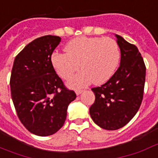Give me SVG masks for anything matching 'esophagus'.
I'll use <instances>...</instances> for the list:
<instances>
[{
	"label": "esophagus",
	"instance_id": "obj_1",
	"mask_svg": "<svg viewBox=\"0 0 158 158\" xmlns=\"http://www.w3.org/2000/svg\"><path fill=\"white\" fill-rule=\"evenodd\" d=\"M82 92H83L82 89H77V90L75 91V93H76V94H77V95H79V94H81V93H82Z\"/></svg>",
	"mask_w": 158,
	"mask_h": 158
}]
</instances>
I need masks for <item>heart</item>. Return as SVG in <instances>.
Segmentation results:
<instances>
[{
	"mask_svg": "<svg viewBox=\"0 0 158 158\" xmlns=\"http://www.w3.org/2000/svg\"><path fill=\"white\" fill-rule=\"evenodd\" d=\"M66 52H53L51 62L56 73L64 79H70V88L85 87L94 81L100 85L114 75L121 60V49L111 37H80L67 43Z\"/></svg>",
	"mask_w": 158,
	"mask_h": 158,
	"instance_id": "heart-1",
	"label": "heart"
}]
</instances>
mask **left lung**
Masks as SVG:
<instances>
[{
  "label": "left lung",
  "mask_w": 158,
  "mask_h": 158,
  "mask_svg": "<svg viewBox=\"0 0 158 158\" xmlns=\"http://www.w3.org/2000/svg\"><path fill=\"white\" fill-rule=\"evenodd\" d=\"M121 64L108 81L92 88L95 100L89 114L96 125L114 131L126 126L138 111L143 99L146 66L138 48L115 35Z\"/></svg>",
  "instance_id": "left-lung-1"
}]
</instances>
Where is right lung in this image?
Here are the masks:
<instances>
[{"mask_svg":"<svg viewBox=\"0 0 158 158\" xmlns=\"http://www.w3.org/2000/svg\"><path fill=\"white\" fill-rule=\"evenodd\" d=\"M60 41L52 35L35 39L17 54L11 69L10 94L17 116L27 130L40 136L52 135L64 126L68 106L76 98L51 62Z\"/></svg>","mask_w":158,"mask_h":158,"instance_id":"add662e5","label":"right lung"}]
</instances>
